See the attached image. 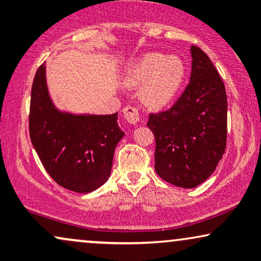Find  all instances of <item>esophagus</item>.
<instances>
[{
    "mask_svg": "<svg viewBox=\"0 0 261 261\" xmlns=\"http://www.w3.org/2000/svg\"><path fill=\"white\" fill-rule=\"evenodd\" d=\"M122 113H124L125 120H126L130 125L139 124L140 120H141V114H140L139 109H137V108L127 106V107L124 108Z\"/></svg>",
    "mask_w": 261,
    "mask_h": 261,
    "instance_id": "1",
    "label": "esophagus"
}]
</instances>
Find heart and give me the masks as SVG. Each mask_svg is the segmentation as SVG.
Listing matches in <instances>:
<instances>
[{"instance_id":"obj_1","label":"heart","mask_w":261,"mask_h":261,"mask_svg":"<svg viewBox=\"0 0 261 261\" xmlns=\"http://www.w3.org/2000/svg\"><path fill=\"white\" fill-rule=\"evenodd\" d=\"M187 77V65L179 56L148 53L136 59L126 72L128 86L142 87V99L151 108L168 106L180 92Z\"/></svg>"}]
</instances>
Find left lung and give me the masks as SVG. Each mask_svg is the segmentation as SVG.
<instances>
[{"label":"left lung","instance_id":"obj_1","mask_svg":"<svg viewBox=\"0 0 261 261\" xmlns=\"http://www.w3.org/2000/svg\"><path fill=\"white\" fill-rule=\"evenodd\" d=\"M190 83L168 110L151 113L154 169L179 188H195L216 169L227 142V94L208 56L191 46Z\"/></svg>","mask_w":261,"mask_h":261}]
</instances>
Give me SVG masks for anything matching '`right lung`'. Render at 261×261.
<instances>
[{"mask_svg":"<svg viewBox=\"0 0 261 261\" xmlns=\"http://www.w3.org/2000/svg\"><path fill=\"white\" fill-rule=\"evenodd\" d=\"M112 115H71L60 113L50 100L45 62L32 86L29 135L49 175L77 193H89L108 180L114 151L124 133Z\"/></svg>","mask_w":261,"mask_h":261,"instance_id":"1","label":"right lung"}]
</instances>
